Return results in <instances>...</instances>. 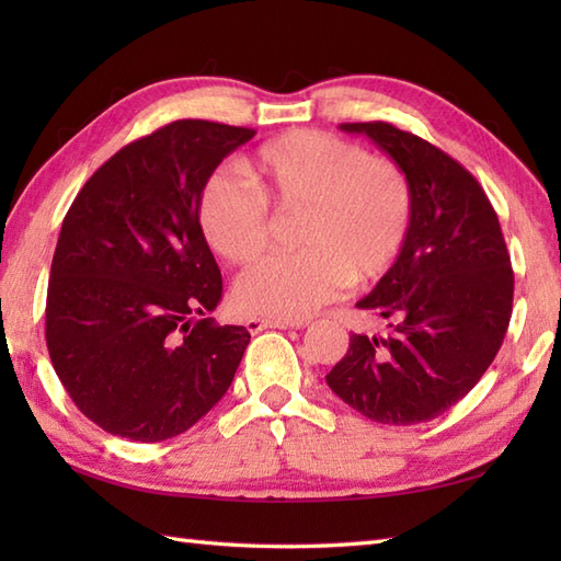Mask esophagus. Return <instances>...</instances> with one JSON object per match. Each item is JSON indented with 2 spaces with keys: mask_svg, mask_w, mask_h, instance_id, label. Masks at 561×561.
I'll return each mask as SVG.
<instances>
[{
  "mask_svg": "<svg viewBox=\"0 0 561 561\" xmlns=\"http://www.w3.org/2000/svg\"><path fill=\"white\" fill-rule=\"evenodd\" d=\"M294 325H299V323H289V320H279V318H248L245 320V328H248V332H253V335H257V332H262V330H267V328H279V330H287V328H294Z\"/></svg>",
  "mask_w": 561,
  "mask_h": 561,
  "instance_id": "esophagus-1",
  "label": "esophagus"
}]
</instances>
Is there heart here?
<instances>
[{"mask_svg":"<svg viewBox=\"0 0 561 561\" xmlns=\"http://www.w3.org/2000/svg\"><path fill=\"white\" fill-rule=\"evenodd\" d=\"M245 182L217 169L202 183L197 217L214 253L236 265L270 243V207L304 209L296 243L241 274L236 301L250 316L301 320L347 287L383 277L412 226V187L396 161L318 129L265 141L245 163Z\"/></svg>","mask_w":561,"mask_h":561,"instance_id":"obj_1","label":"heart"}]
</instances>
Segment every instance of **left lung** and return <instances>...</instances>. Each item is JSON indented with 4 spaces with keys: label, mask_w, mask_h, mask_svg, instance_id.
Instances as JSON below:
<instances>
[{
    "label": "left lung",
    "mask_w": 561,
    "mask_h": 561,
    "mask_svg": "<svg viewBox=\"0 0 561 561\" xmlns=\"http://www.w3.org/2000/svg\"><path fill=\"white\" fill-rule=\"evenodd\" d=\"M396 161L412 187L408 243L356 308L388 323L352 335L325 376L337 398L380 424L444 414L484 376L502 347L514 270L492 202L470 171L426 139L390 123H344Z\"/></svg>",
    "instance_id": "obj_1"
}]
</instances>
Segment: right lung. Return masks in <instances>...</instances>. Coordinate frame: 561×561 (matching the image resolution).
I'll return each mask as SVG.
<instances>
[{
    "label": "right lung",
    "mask_w": 561,
    "mask_h": 561,
    "mask_svg": "<svg viewBox=\"0 0 561 561\" xmlns=\"http://www.w3.org/2000/svg\"><path fill=\"white\" fill-rule=\"evenodd\" d=\"M255 129L175 121L105 161L71 202L50 267L55 374L103 432L141 444L197 424L250 332L217 325L221 272L202 233V183Z\"/></svg>",
    "instance_id": "obj_1"
}]
</instances>
